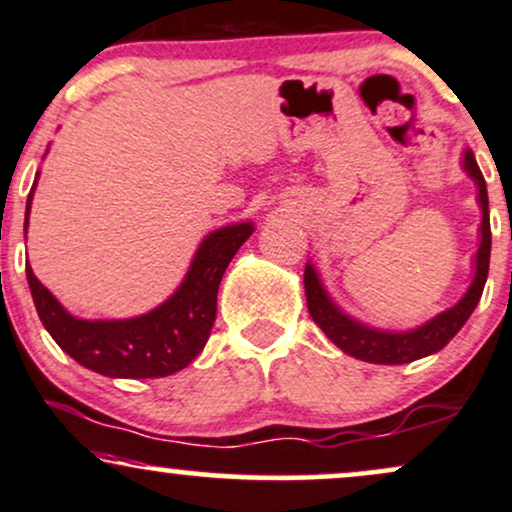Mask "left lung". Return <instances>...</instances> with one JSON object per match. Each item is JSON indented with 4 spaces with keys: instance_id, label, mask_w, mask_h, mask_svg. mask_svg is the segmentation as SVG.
<instances>
[{
    "instance_id": "obj_1",
    "label": "left lung",
    "mask_w": 512,
    "mask_h": 512,
    "mask_svg": "<svg viewBox=\"0 0 512 512\" xmlns=\"http://www.w3.org/2000/svg\"><path fill=\"white\" fill-rule=\"evenodd\" d=\"M462 170L472 182L477 184V203L482 208V225H479V249L474 256L472 268L474 278L462 294V299L450 309L422 323V326L410 330H381L357 321L350 314L340 309L333 302L326 287H323L321 275L314 268V263H306L304 268V290L306 306L314 323L328 335L342 352L350 357L362 359L369 364H410L414 359L429 357L448 345L458 335V330L465 326L467 318L472 316L474 306L482 299L486 275H489V258H491V222H489V194H486L484 174L479 170L477 160L470 148L462 153Z\"/></svg>"
}]
</instances>
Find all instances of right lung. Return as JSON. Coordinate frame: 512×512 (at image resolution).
<instances>
[{
	"mask_svg": "<svg viewBox=\"0 0 512 512\" xmlns=\"http://www.w3.org/2000/svg\"><path fill=\"white\" fill-rule=\"evenodd\" d=\"M35 184L26 203V232ZM251 232L254 222H234L206 234L172 297L134 318L86 321L71 316L30 266L28 287L42 326L78 364L110 378H162L182 371L206 347L218 311L220 280Z\"/></svg>",
	"mask_w": 512,
	"mask_h": 512,
	"instance_id": "right-lung-1",
	"label": "right lung"
}]
</instances>
